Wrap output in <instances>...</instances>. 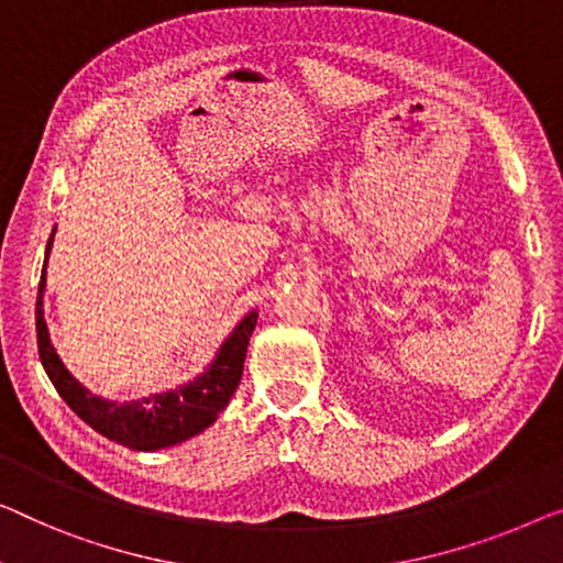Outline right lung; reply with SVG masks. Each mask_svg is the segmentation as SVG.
I'll use <instances>...</instances> for the list:
<instances>
[{"mask_svg":"<svg viewBox=\"0 0 563 563\" xmlns=\"http://www.w3.org/2000/svg\"><path fill=\"white\" fill-rule=\"evenodd\" d=\"M55 230L49 234L47 253L53 250ZM47 257L42 265L40 275V296H37V351L40 362L53 382L57 394L65 399V405L78 415L82 422L93 427L98 434L123 444V448L139 450V452H154L162 448H172L184 440L195 438V434L205 432L209 424L217 422V415L228 407L234 389L242 379V364H245L250 335L255 331L257 310L242 318L234 325V331L224 339V343L217 351L214 362L201 372L195 382L184 384V387L169 389L164 394H151L144 399H129L115 401L98 397L90 389L75 379L67 372L63 358L49 341V331L45 323V310H42V296H45L47 283Z\"/></svg>","mask_w":563,"mask_h":563,"instance_id":"1","label":"right lung"}]
</instances>
